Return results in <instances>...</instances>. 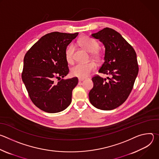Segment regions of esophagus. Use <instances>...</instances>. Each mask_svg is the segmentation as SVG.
Segmentation results:
<instances>
[{
  "label": "esophagus",
  "instance_id": "obj_1",
  "mask_svg": "<svg viewBox=\"0 0 159 159\" xmlns=\"http://www.w3.org/2000/svg\"><path fill=\"white\" fill-rule=\"evenodd\" d=\"M84 80V79H83V78H79V82H82V81Z\"/></svg>",
  "mask_w": 159,
  "mask_h": 159
}]
</instances>
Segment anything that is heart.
Here are the masks:
<instances>
[{
    "label": "heart",
    "mask_w": 159,
    "mask_h": 159,
    "mask_svg": "<svg viewBox=\"0 0 159 159\" xmlns=\"http://www.w3.org/2000/svg\"><path fill=\"white\" fill-rule=\"evenodd\" d=\"M78 43L80 47L85 49L87 52L91 53V57L97 61L102 60V55L99 52V44L93 38L87 36H84L78 39ZM74 52L75 47L74 44H70L65 50V58L68 63H73L74 61ZM96 68V64L90 61L86 63H79L74 66L71 69V74L73 76L79 78H85Z\"/></svg>",
    "instance_id": "1"
}]
</instances>
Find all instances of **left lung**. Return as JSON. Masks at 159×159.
I'll use <instances>...</instances> for the list:
<instances>
[{"label":"left lung","mask_w":159,"mask_h":159,"mask_svg":"<svg viewBox=\"0 0 159 159\" xmlns=\"http://www.w3.org/2000/svg\"><path fill=\"white\" fill-rule=\"evenodd\" d=\"M92 36L99 39L105 47L104 61L99 73L110 75L103 79L93 77V89L89 101L101 110H112L121 105L128 98L139 73L137 54L133 48L116 31L106 28Z\"/></svg>","instance_id":"8db88e82"}]
</instances>
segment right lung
<instances>
[{
	"instance_id": "right-lung-1",
	"label": "right lung",
	"mask_w": 159,
	"mask_h": 159,
	"mask_svg": "<svg viewBox=\"0 0 159 159\" xmlns=\"http://www.w3.org/2000/svg\"><path fill=\"white\" fill-rule=\"evenodd\" d=\"M78 34L59 32L45 34L25 56L22 80L33 104L44 112L62 111L72 102L78 79H63L69 72L65 50ZM55 79L59 81L55 82Z\"/></svg>"
}]
</instances>
